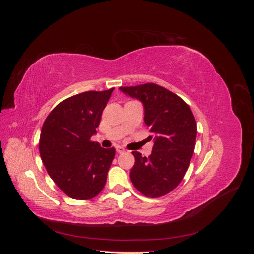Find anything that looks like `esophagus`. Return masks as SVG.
Returning <instances> with one entry per match:
<instances>
[{
	"instance_id": "1",
	"label": "esophagus",
	"mask_w": 254,
	"mask_h": 254,
	"mask_svg": "<svg viewBox=\"0 0 254 254\" xmlns=\"http://www.w3.org/2000/svg\"><path fill=\"white\" fill-rule=\"evenodd\" d=\"M115 149H117L118 153H122V152L125 151V148H123L122 146H117V148H115Z\"/></svg>"
}]
</instances>
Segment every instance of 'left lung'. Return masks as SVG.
I'll return each mask as SVG.
<instances>
[{
    "instance_id": "left-lung-1",
    "label": "left lung",
    "mask_w": 254,
    "mask_h": 254,
    "mask_svg": "<svg viewBox=\"0 0 254 254\" xmlns=\"http://www.w3.org/2000/svg\"><path fill=\"white\" fill-rule=\"evenodd\" d=\"M120 90L143 104L144 122L153 133L149 157L132 151L135 162L130 179L146 197L164 196L181 182L193 157L197 135L194 114L178 95L156 83Z\"/></svg>"
}]
</instances>
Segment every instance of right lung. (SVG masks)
I'll return each instance as SVG.
<instances>
[{
    "instance_id": "1",
    "label": "right lung",
    "mask_w": 254,
    "mask_h": 254,
    "mask_svg": "<svg viewBox=\"0 0 254 254\" xmlns=\"http://www.w3.org/2000/svg\"><path fill=\"white\" fill-rule=\"evenodd\" d=\"M114 88L88 91L59 103L42 126L39 151L53 181L68 197L94 198L104 189L115 149L92 142Z\"/></svg>"
}]
</instances>
